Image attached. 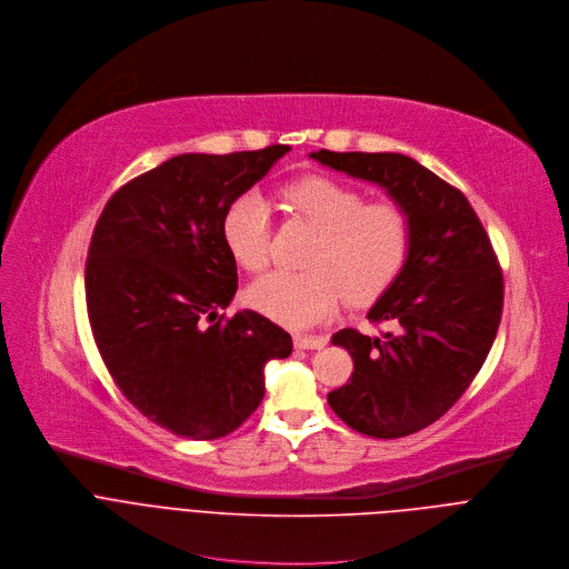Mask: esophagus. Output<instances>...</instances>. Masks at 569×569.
<instances>
[{
	"instance_id": "34e87169",
	"label": "esophagus",
	"mask_w": 569,
	"mask_h": 569,
	"mask_svg": "<svg viewBox=\"0 0 569 569\" xmlns=\"http://www.w3.org/2000/svg\"><path fill=\"white\" fill-rule=\"evenodd\" d=\"M293 346L298 350H322L327 346V340L322 336H302V333H296L293 336Z\"/></svg>"
}]
</instances>
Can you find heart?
<instances>
[{"instance_id":"b5f03b06","label":"heart","mask_w":569,"mask_h":569,"mask_svg":"<svg viewBox=\"0 0 569 569\" xmlns=\"http://www.w3.org/2000/svg\"><path fill=\"white\" fill-rule=\"evenodd\" d=\"M287 210L316 229L305 271H273L249 287V302L293 329L327 320L343 300L368 305L401 273L412 223L395 201L363 203L350 186L329 177H305L282 188ZM226 247L247 271L271 258V208L258 192L233 199L221 219Z\"/></svg>"}]
</instances>
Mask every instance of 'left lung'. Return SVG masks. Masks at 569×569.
Masks as SVG:
<instances>
[{"mask_svg":"<svg viewBox=\"0 0 569 569\" xmlns=\"http://www.w3.org/2000/svg\"><path fill=\"white\" fill-rule=\"evenodd\" d=\"M311 159L386 188L410 217L408 260L368 311L392 329L331 336L350 352L355 372L327 401L368 437L412 435L456 403L487 361L502 316V269L469 199L415 159L329 150Z\"/></svg>","mask_w":569,"mask_h":569,"instance_id":"1","label":"left lung"}]
</instances>
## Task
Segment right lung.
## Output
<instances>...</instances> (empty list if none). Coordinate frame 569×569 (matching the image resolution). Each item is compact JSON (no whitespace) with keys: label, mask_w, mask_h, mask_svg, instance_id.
<instances>
[{"label":"right lung","mask_w":569,"mask_h":569,"mask_svg":"<svg viewBox=\"0 0 569 569\" xmlns=\"http://www.w3.org/2000/svg\"><path fill=\"white\" fill-rule=\"evenodd\" d=\"M289 150L172 157L113 192L96 221L84 296L98 352L130 403L179 437L240 428L264 397L267 361L293 350L256 311L219 316L238 291L223 212Z\"/></svg>","instance_id":"obj_1"}]
</instances>
